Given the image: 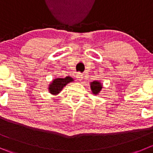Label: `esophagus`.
<instances>
[{
  "mask_svg": "<svg viewBox=\"0 0 153 153\" xmlns=\"http://www.w3.org/2000/svg\"><path fill=\"white\" fill-rule=\"evenodd\" d=\"M76 78H77V79H78V81H81L82 80H83V74H81V73H80V72H78V73H77V75H76Z\"/></svg>",
  "mask_w": 153,
  "mask_h": 153,
  "instance_id": "34e87169",
  "label": "esophagus"
}]
</instances>
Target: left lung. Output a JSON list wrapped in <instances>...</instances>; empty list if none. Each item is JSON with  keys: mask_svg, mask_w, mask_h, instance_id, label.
Here are the masks:
<instances>
[{"mask_svg": "<svg viewBox=\"0 0 153 153\" xmlns=\"http://www.w3.org/2000/svg\"><path fill=\"white\" fill-rule=\"evenodd\" d=\"M102 85L100 84V82L97 81H94L91 83V91H92L93 94L97 95V94H99L100 92L102 90Z\"/></svg>", "mask_w": 153, "mask_h": 153, "instance_id": "1", "label": "left lung"}]
</instances>
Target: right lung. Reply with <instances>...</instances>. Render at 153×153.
I'll return each instance as SVG.
<instances>
[{"instance_id":"add662e5","label":"right lung","mask_w":153,"mask_h":153,"mask_svg":"<svg viewBox=\"0 0 153 153\" xmlns=\"http://www.w3.org/2000/svg\"><path fill=\"white\" fill-rule=\"evenodd\" d=\"M73 81V78L67 76L64 78H56L52 81V83L49 86V92L52 94H59L62 88L68 83Z\"/></svg>"}]
</instances>
